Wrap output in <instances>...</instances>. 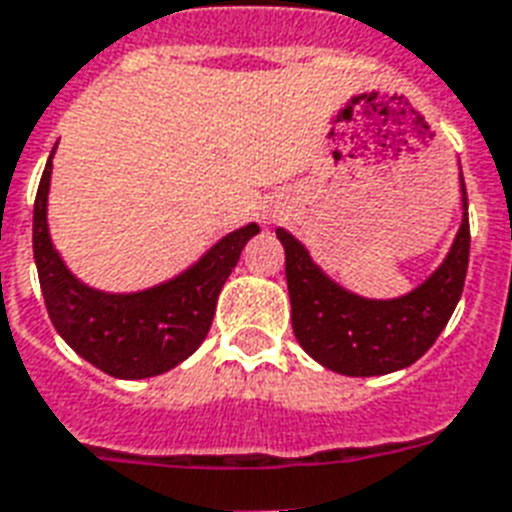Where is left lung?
Wrapping results in <instances>:
<instances>
[{
    "label": "left lung",
    "instance_id": "8db88e82",
    "mask_svg": "<svg viewBox=\"0 0 512 512\" xmlns=\"http://www.w3.org/2000/svg\"><path fill=\"white\" fill-rule=\"evenodd\" d=\"M462 227L443 264L400 299H363L336 285L307 248L277 229L285 248L291 326L307 355L344 376H382L417 363L449 323L465 288L470 221L462 181Z\"/></svg>",
    "mask_w": 512,
    "mask_h": 512
}]
</instances>
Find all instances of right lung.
<instances>
[{
  "mask_svg": "<svg viewBox=\"0 0 512 512\" xmlns=\"http://www.w3.org/2000/svg\"><path fill=\"white\" fill-rule=\"evenodd\" d=\"M55 152V149H53ZM53 154L34 200V261L55 331L87 363L117 379L165 374L208 336L219 293L259 224L229 232L184 275L138 293H104L79 283L47 232Z\"/></svg>",
  "mask_w": 512,
  "mask_h": 512,
  "instance_id": "obj_1",
  "label": "right lung"
}]
</instances>
